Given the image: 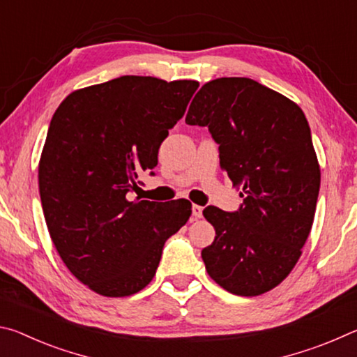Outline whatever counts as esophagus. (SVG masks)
Returning <instances> with one entry per match:
<instances>
[{
	"label": "esophagus",
	"instance_id": "34e87169",
	"mask_svg": "<svg viewBox=\"0 0 357 357\" xmlns=\"http://www.w3.org/2000/svg\"><path fill=\"white\" fill-rule=\"evenodd\" d=\"M192 215L195 217V219H202V217H203V208L198 206V204H193V206H192Z\"/></svg>",
	"mask_w": 357,
	"mask_h": 357
}]
</instances>
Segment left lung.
<instances>
[{"mask_svg":"<svg viewBox=\"0 0 357 357\" xmlns=\"http://www.w3.org/2000/svg\"><path fill=\"white\" fill-rule=\"evenodd\" d=\"M185 123L208 128L220 167L244 198L238 211H203L215 229L202 258L211 279L238 296H258L291 273L315 217L319 165L301 108L252 78L204 83Z\"/></svg>","mask_w":357,"mask_h":357,"instance_id":"left-lung-1","label":"left lung"}]
</instances>
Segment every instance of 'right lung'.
<instances>
[{
	"instance_id": "right-lung-1",
	"label": "right lung",
	"mask_w": 357,
	"mask_h": 357,
	"mask_svg": "<svg viewBox=\"0 0 357 357\" xmlns=\"http://www.w3.org/2000/svg\"><path fill=\"white\" fill-rule=\"evenodd\" d=\"M198 82L123 75L70 93L56 108L39 162L48 233L68 269L108 298L153 280L189 202L129 200L197 91Z\"/></svg>"
}]
</instances>
